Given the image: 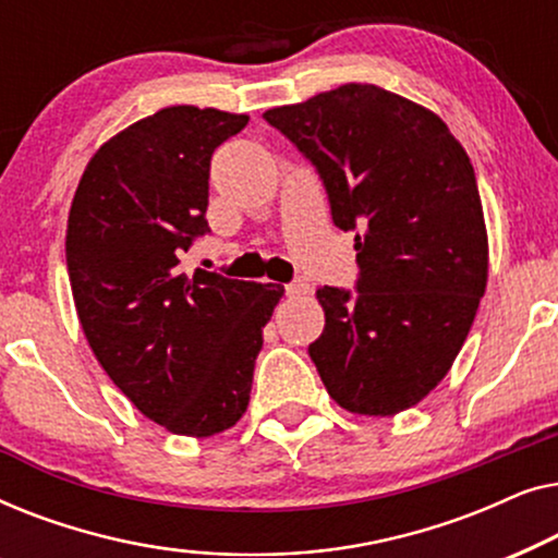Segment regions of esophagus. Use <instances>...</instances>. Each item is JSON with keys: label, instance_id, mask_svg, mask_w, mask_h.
I'll use <instances>...</instances> for the list:
<instances>
[{"label": "esophagus", "instance_id": "esophagus-1", "mask_svg": "<svg viewBox=\"0 0 558 558\" xmlns=\"http://www.w3.org/2000/svg\"><path fill=\"white\" fill-rule=\"evenodd\" d=\"M310 292V287L304 284V281H289V284H284V294L287 296H302V294H307Z\"/></svg>", "mask_w": 558, "mask_h": 558}]
</instances>
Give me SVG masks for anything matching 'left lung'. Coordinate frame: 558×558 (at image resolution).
<instances>
[{"mask_svg": "<svg viewBox=\"0 0 558 558\" xmlns=\"http://www.w3.org/2000/svg\"><path fill=\"white\" fill-rule=\"evenodd\" d=\"M315 167L332 223L355 233V289L319 287L310 357L342 409L391 416L447 376L487 284L468 151L437 113L348 83L264 113Z\"/></svg>", "mask_w": 558, "mask_h": 558, "instance_id": "left-lung-1", "label": "left lung"}]
</instances>
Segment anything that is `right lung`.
<instances>
[{
  "label": "right lung",
  "mask_w": 558,
  "mask_h": 558,
  "mask_svg": "<svg viewBox=\"0 0 558 558\" xmlns=\"http://www.w3.org/2000/svg\"><path fill=\"white\" fill-rule=\"evenodd\" d=\"M246 124L197 106L136 121L96 151L68 216V277L90 350L144 416L185 437L243 416L264 325L284 292L180 269L210 233L213 151Z\"/></svg>",
  "instance_id": "obj_1"
}]
</instances>
